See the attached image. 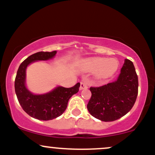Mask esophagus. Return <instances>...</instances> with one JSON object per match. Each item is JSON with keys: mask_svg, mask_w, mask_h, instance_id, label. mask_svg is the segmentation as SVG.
I'll list each match as a JSON object with an SVG mask.
<instances>
[{"mask_svg": "<svg viewBox=\"0 0 155 155\" xmlns=\"http://www.w3.org/2000/svg\"><path fill=\"white\" fill-rule=\"evenodd\" d=\"M87 82L85 81H81V84H80V87L79 90H82L84 89H87Z\"/></svg>", "mask_w": 155, "mask_h": 155, "instance_id": "34e87169", "label": "esophagus"}]
</instances>
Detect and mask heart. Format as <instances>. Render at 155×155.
Here are the masks:
<instances>
[{
  "instance_id": "b5f03b06",
  "label": "heart",
  "mask_w": 155,
  "mask_h": 155,
  "mask_svg": "<svg viewBox=\"0 0 155 155\" xmlns=\"http://www.w3.org/2000/svg\"><path fill=\"white\" fill-rule=\"evenodd\" d=\"M118 67V61L114 58L106 59L96 58L84 62L81 69L84 72L95 73V76L97 79L104 80L113 76Z\"/></svg>"
}]
</instances>
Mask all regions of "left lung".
<instances>
[{"instance_id":"1","label":"left lung","mask_w":155,"mask_h":155,"mask_svg":"<svg viewBox=\"0 0 155 155\" xmlns=\"http://www.w3.org/2000/svg\"><path fill=\"white\" fill-rule=\"evenodd\" d=\"M138 81L133 62L125 59L116 81L98 87H90L87 104L90 114L104 122L121 118L133 108L138 95Z\"/></svg>"}]
</instances>
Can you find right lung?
<instances>
[{
    "instance_id": "right-lung-1",
    "label": "right lung",
    "mask_w": 155,
    "mask_h": 155,
    "mask_svg": "<svg viewBox=\"0 0 155 155\" xmlns=\"http://www.w3.org/2000/svg\"><path fill=\"white\" fill-rule=\"evenodd\" d=\"M57 51H39L28 57L19 65L16 76L15 88L17 99L22 109L28 115L39 120H51L65 111L71 97L77 93L80 83L73 87L57 86L44 94H34L26 87V69L29 65L37 61L53 59Z\"/></svg>"
}]
</instances>
